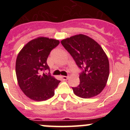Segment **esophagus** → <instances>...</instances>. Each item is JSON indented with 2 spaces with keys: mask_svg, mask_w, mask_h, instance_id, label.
I'll return each mask as SVG.
<instances>
[{
  "mask_svg": "<svg viewBox=\"0 0 130 130\" xmlns=\"http://www.w3.org/2000/svg\"><path fill=\"white\" fill-rule=\"evenodd\" d=\"M68 78H69V77H67V76H61V78L63 80H66L68 79Z\"/></svg>",
  "mask_w": 130,
  "mask_h": 130,
  "instance_id": "obj_1",
  "label": "esophagus"
}]
</instances>
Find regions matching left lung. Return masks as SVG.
Instances as JSON below:
<instances>
[{
	"mask_svg": "<svg viewBox=\"0 0 130 130\" xmlns=\"http://www.w3.org/2000/svg\"><path fill=\"white\" fill-rule=\"evenodd\" d=\"M61 43L82 69L80 84L72 87L73 93L82 98L98 95L105 87L109 75L108 58L101 46L82 34L63 40Z\"/></svg>",
	"mask_w": 130,
	"mask_h": 130,
	"instance_id": "1",
	"label": "left lung"
}]
</instances>
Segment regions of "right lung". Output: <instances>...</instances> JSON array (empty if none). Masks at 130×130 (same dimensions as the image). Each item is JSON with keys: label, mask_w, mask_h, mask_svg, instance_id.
Listing matches in <instances>:
<instances>
[{"label": "right lung", "mask_w": 130, "mask_h": 130, "mask_svg": "<svg viewBox=\"0 0 130 130\" xmlns=\"http://www.w3.org/2000/svg\"><path fill=\"white\" fill-rule=\"evenodd\" d=\"M60 43L58 40L39 37L30 41L20 51L15 62L18 84L26 96L36 101L53 97L60 81L50 74L46 60L51 51Z\"/></svg>", "instance_id": "add662e5"}]
</instances>
